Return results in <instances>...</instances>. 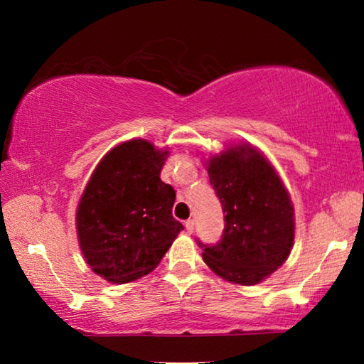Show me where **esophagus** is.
Segmentation results:
<instances>
[{
  "instance_id": "esophagus-1",
  "label": "esophagus",
  "mask_w": 364,
  "mask_h": 364,
  "mask_svg": "<svg viewBox=\"0 0 364 364\" xmlns=\"http://www.w3.org/2000/svg\"><path fill=\"white\" fill-rule=\"evenodd\" d=\"M184 226H186V231L188 232H193V230H194V220H186L184 221Z\"/></svg>"
}]
</instances>
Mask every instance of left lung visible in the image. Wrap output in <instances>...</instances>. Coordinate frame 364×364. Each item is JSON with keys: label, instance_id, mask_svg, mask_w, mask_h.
Listing matches in <instances>:
<instances>
[{"label": "left lung", "instance_id": "left-lung-1", "mask_svg": "<svg viewBox=\"0 0 364 364\" xmlns=\"http://www.w3.org/2000/svg\"><path fill=\"white\" fill-rule=\"evenodd\" d=\"M208 178L225 213V230L202 258L213 273L241 286L267 279L291 254L294 207L281 178L250 144L208 159Z\"/></svg>", "mask_w": 364, "mask_h": 364}]
</instances>
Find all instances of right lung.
Wrapping results in <instances>:
<instances>
[{
	"label": "right lung",
	"instance_id": "obj_1",
	"mask_svg": "<svg viewBox=\"0 0 364 364\" xmlns=\"http://www.w3.org/2000/svg\"><path fill=\"white\" fill-rule=\"evenodd\" d=\"M167 156L146 139L115 146L80 199V249L91 269L114 284L152 271L183 230L171 215L175 189L160 180Z\"/></svg>",
	"mask_w": 364,
	"mask_h": 364
}]
</instances>
